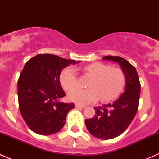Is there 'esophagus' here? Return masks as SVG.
Returning <instances> with one entry per match:
<instances>
[{"label":"esophagus","instance_id":"esophagus-1","mask_svg":"<svg viewBox=\"0 0 159 159\" xmlns=\"http://www.w3.org/2000/svg\"><path fill=\"white\" fill-rule=\"evenodd\" d=\"M84 105H78V104H75V108H84Z\"/></svg>","mask_w":159,"mask_h":159}]
</instances>
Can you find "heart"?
<instances>
[{"label": "heart", "mask_w": 159, "mask_h": 159, "mask_svg": "<svg viewBox=\"0 0 159 159\" xmlns=\"http://www.w3.org/2000/svg\"><path fill=\"white\" fill-rule=\"evenodd\" d=\"M83 72L92 77L90 80L89 90L76 88L79 79L75 68H65L60 75V82L66 91H70L68 98L80 105H85L96 102L101 98L103 102H108L116 98L124 89L126 75L120 68H112L110 65L102 62H94L83 68Z\"/></svg>", "instance_id": "obj_1"}]
</instances>
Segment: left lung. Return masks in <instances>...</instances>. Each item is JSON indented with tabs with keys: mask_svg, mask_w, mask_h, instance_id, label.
Listing matches in <instances>:
<instances>
[{
	"mask_svg": "<svg viewBox=\"0 0 159 159\" xmlns=\"http://www.w3.org/2000/svg\"><path fill=\"white\" fill-rule=\"evenodd\" d=\"M103 59L118 62L126 75L125 90L121 97L112 104L94 107V116L85 120L86 127L93 136L107 140L122 134L134 119L139 108L141 84L135 68L127 60L118 56H105Z\"/></svg>",
	"mask_w": 159,
	"mask_h": 159,
	"instance_id": "1",
	"label": "left lung"
}]
</instances>
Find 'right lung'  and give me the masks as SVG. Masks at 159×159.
<instances>
[{"label": "right lung", "mask_w": 159, "mask_h": 159, "mask_svg": "<svg viewBox=\"0 0 159 159\" xmlns=\"http://www.w3.org/2000/svg\"><path fill=\"white\" fill-rule=\"evenodd\" d=\"M79 63V62H78ZM75 61L50 54H40L26 62L17 81L20 114L34 132L50 135L64 127L74 103L58 102L65 95L60 74Z\"/></svg>", "instance_id": "add662e5"}]
</instances>
